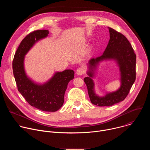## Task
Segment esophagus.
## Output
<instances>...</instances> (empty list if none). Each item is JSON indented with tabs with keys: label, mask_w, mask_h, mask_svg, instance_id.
<instances>
[{
	"label": "esophagus",
	"mask_w": 150,
	"mask_h": 150,
	"mask_svg": "<svg viewBox=\"0 0 150 150\" xmlns=\"http://www.w3.org/2000/svg\"><path fill=\"white\" fill-rule=\"evenodd\" d=\"M85 73V70L82 68H79L76 70V74L78 75H82Z\"/></svg>",
	"instance_id": "1"
}]
</instances>
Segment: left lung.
Listing matches in <instances>:
<instances>
[{
	"label": "left lung",
	"mask_w": 150,
	"mask_h": 150,
	"mask_svg": "<svg viewBox=\"0 0 150 150\" xmlns=\"http://www.w3.org/2000/svg\"><path fill=\"white\" fill-rule=\"evenodd\" d=\"M110 40L103 54L89 60L87 72L88 77L83 81L87 87L91 102L98 106H110L122 101L129 94L136 79V54L126 37L115 30L109 28ZM113 59L117 61L121 72V87L116 92L99 97L94 91V83L92 78L99 63L104 59Z\"/></svg>",
	"instance_id": "obj_1"
}]
</instances>
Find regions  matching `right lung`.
Listing matches in <instances>:
<instances>
[{
    "label": "right lung",
    "instance_id": "obj_1",
    "mask_svg": "<svg viewBox=\"0 0 150 150\" xmlns=\"http://www.w3.org/2000/svg\"><path fill=\"white\" fill-rule=\"evenodd\" d=\"M49 31L36 30L28 34L21 42L14 55L12 69L18 90L31 106L44 112H56L63 105L69 82L74 71L67 69L56 72L44 84H37L27 76L24 66V56L38 40L46 37Z\"/></svg>",
    "mask_w": 150,
    "mask_h": 150
}]
</instances>
